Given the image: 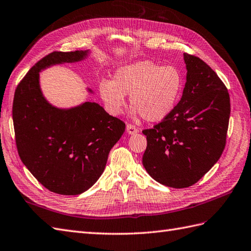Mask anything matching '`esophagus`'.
Returning a JSON list of instances; mask_svg holds the SVG:
<instances>
[{"label":"esophagus","instance_id":"obj_1","mask_svg":"<svg viewBox=\"0 0 251 251\" xmlns=\"http://www.w3.org/2000/svg\"><path fill=\"white\" fill-rule=\"evenodd\" d=\"M126 131L127 133H129V135H133V133H137L139 131L138 128L135 125H131V124H127L126 126Z\"/></svg>","mask_w":251,"mask_h":251}]
</instances>
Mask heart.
Wrapping results in <instances>:
<instances>
[{"mask_svg":"<svg viewBox=\"0 0 251 251\" xmlns=\"http://www.w3.org/2000/svg\"><path fill=\"white\" fill-rule=\"evenodd\" d=\"M98 89L110 113L120 114L126 103L125 95L130 94L133 114H141L148 122H159L177 104L183 75L176 66L139 61L116 69L112 81L101 80Z\"/></svg>","mask_w":251,"mask_h":251,"instance_id":"b5f03b06","label":"heart"}]
</instances>
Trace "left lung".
I'll list each match as a JSON object with an SVG mask.
<instances>
[{
	"label": "left lung",
	"mask_w": 251,
	"mask_h": 251,
	"mask_svg": "<svg viewBox=\"0 0 251 251\" xmlns=\"http://www.w3.org/2000/svg\"><path fill=\"white\" fill-rule=\"evenodd\" d=\"M187 68L183 95L160 123L142 132L145 170L173 188L196 184L223 154L230 118V96L223 81L198 56L184 53Z\"/></svg>",
	"instance_id": "8db88e82"
}]
</instances>
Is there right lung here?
Returning <instances> with one entry per match:
<instances>
[{
	"mask_svg": "<svg viewBox=\"0 0 251 251\" xmlns=\"http://www.w3.org/2000/svg\"><path fill=\"white\" fill-rule=\"evenodd\" d=\"M86 55L87 50L49 53L28 71L15 92L13 121L20 158L40 184L59 195H80L92 187L125 131L124 122L96 102L59 109L44 97L40 71Z\"/></svg>",
	"mask_w": 251,
	"mask_h": 251,
	"instance_id": "right-lung-1",
	"label": "right lung"
}]
</instances>
